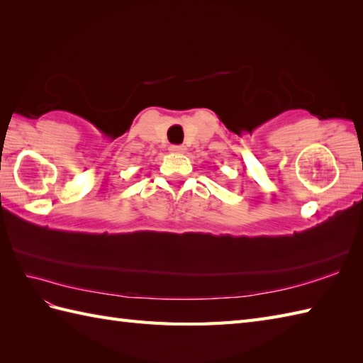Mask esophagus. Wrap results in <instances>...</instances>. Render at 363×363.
<instances>
[{"label":"esophagus","instance_id":"1","mask_svg":"<svg viewBox=\"0 0 363 363\" xmlns=\"http://www.w3.org/2000/svg\"><path fill=\"white\" fill-rule=\"evenodd\" d=\"M169 150L174 152V154H183V152L186 150V147H184L183 144H172V146L169 147Z\"/></svg>","mask_w":363,"mask_h":363}]
</instances>
